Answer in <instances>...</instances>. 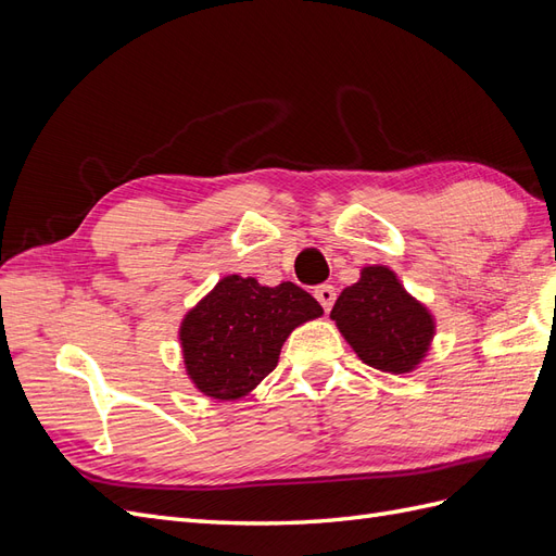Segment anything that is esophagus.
I'll return each mask as SVG.
<instances>
[{"label": "esophagus", "mask_w": 556, "mask_h": 556, "mask_svg": "<svg viewBox=\"0 0 556 556\" xmlns=\"http://www.w3.org/2000/svg\"><path fill=\"white\" fill-rule=\"evenodd\" d=\"M313 294L319 301V306H323L329 313L331 306H333V301H336V288H333V285H317V288L313 290Z\"/></svg>", "instance_id": "1"}]
</instances>
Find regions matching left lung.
<instances>
[{
    "mask_svg": "<svg viewBox=\"0 0 556 556\" xmlns=\"http://www.w3.org/2000/svg\"><path fill=\"white\" fill-rule=\"evenodd\" d=\"M331 319L357 357L384 374H410L435 333L427 306L380 264L362 268L359 280L336 299Z\"/></svg>",
    "mask_w": 556,
    "mask_h": 556,
    "instance_id": "1",
    "label": "left lung"
}]
</instances>
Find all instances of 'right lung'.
Wrapping results in <instances>:
<instances>
[{"label":"right lung","instance_id":"obj_1","mask_svg":"<svg viewBox=\"0 0 556 556\" xmlns=\"http://www.w3.org/2000/svg\"><path fill=\"white\" fill-rule=\"evenodd\" d=\"M323 313L294 282L227 276L182 317L185 371L201 394L237 401L274 371L288 336Z\"/></svg>","mask_w":556,"mask_h":556}]
</instances>
